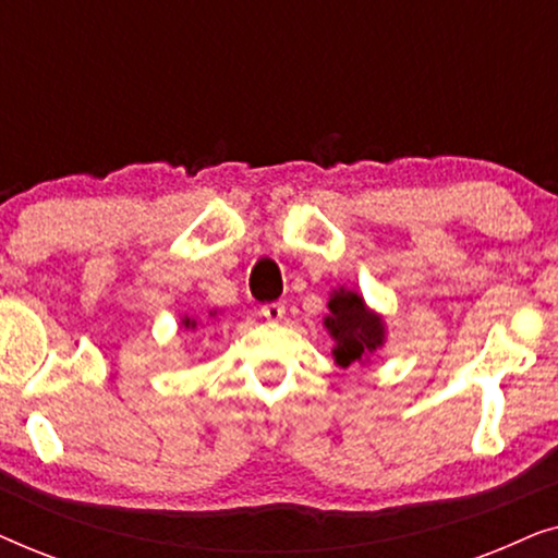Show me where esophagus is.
Listing matches in <instances>:
<instances>
[{
  "label": "esophagus",
  "instance_id": "esophagus-1",
  "mask_svg": "<svg viewBox=\"0 0 558 558\" xmlns=\"http://www.w3.org/2000/svg\"><path fill=\"white\" fill-rule=\"evenodd\" d=\"M284 312H287L284 302H269L262 307V315L269 319V323H279V319L284 317Z\"/></svg>",
  "mask_w": 558,
  "mask_h": 558
}]
</instances>
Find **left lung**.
Here are the masks:
<instances>
[{"instance_id":"8db88e82","label":"left lung","mask_w":558,"mask_h":558,"mask_svg":"<svg viewBox=\"0 0 558 558\" xmlns=\"http://www.w3.org/2000/svg\"><path fill=\"white\" fill-rule=\"evenodd\" d=\"M323 325L335 340L332 357L340 368L371 363V355L386 345L384 315L371 310L355 289H332Z\"/></svg>"}]
</instances>
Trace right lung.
Here are the masks:
<instances>
[{"label": "right lung", "mask_w": 558, "mask_h": 558, "mask_svg": "<svg viewBox=\"0 0 558 558\" xmlns=\"http://www.w3.org/2000/svg\"><path fill=\"white\" fill-rule=\"evenodd\" d=\"M216 315H218V312L213 310V312H210V317H216ZM180 325L185 327V330H197V327H201V319H197V317H187V315H185V317L180 319Z\"/></svg>", "instance_id": "right-lung-1"}]
</instances>
